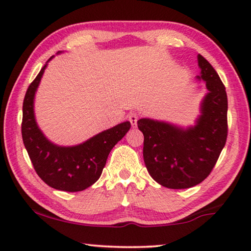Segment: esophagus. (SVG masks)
Segmentation results:
<instances>
[{
    "instance_id": "1",
    "label": "esophagus",
    "mask_w": 251,
    "mask_h": 251,
    "mask_svg": "<svg viewBox=\"0 0 251 251\" xmlns=\"http://www.w3.org/2000/svg\"><path fill=\"white\" fill-rule=\"evenodd\" d=\"M128 121L130 123V125L133 127H136L137 125V121H138V114L136 113H130L128 115Z\"/></svg>"
}]
</instances>
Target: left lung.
Returning a JSON list of instances; mask_svg holds the SVG:
<instances>
[{
    "mask_svg": "<svg viewBox=\"0 0 251 251\" xmlns=\"http://www.w3.org/2000/svg\"><path fill=\"white\" fill-rule=\"evenodd\" d=\"M200 80L208 93L201 102L196 125L188 128L143 118L137 122L144 135L143 158L149 174L167 188L185 189L201 184L214 168L227 137L226 87L201 55Z\"/></svg>",
    "mask_w": 251,
    "mask_h": 251,
    "instance_id": "left-lung-1",
    "label": "left lung"
}]
</instances>
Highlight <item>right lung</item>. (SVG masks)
<instances>
[{"label":"right lung","instance_id":"obj_1","mask_svg":"<svg viewBox=\"0 0 251 251\" xmlns=\"http://www.w3.org/2000/svg\"><path fill=\"white\" fill-rule=\"evenodd\" d=\"M46 65L28 87L22 106V140L37 175L44 182L63 192H81L98 180L107 158L130 128L125 122L103 130L76 147H58L47 140L37 125L33 98Z\"/></svg>","mask_w":251,"mask_h":251}]
</instances>
